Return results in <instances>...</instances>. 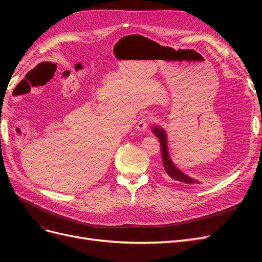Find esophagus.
Listing matches in <instances>:
<instances>
[{
    "label": "esophagus",
    "mask_w": 262,
    "mask_h": 262,
    "mask_svg": "<svg viewBox=\"0 0 262 262\" xmlns=\"http://www.w3.org/2000/svg\"><path fill=\"white\" fill-rule=\"evenodd\" d=\"M149 119H150L149 117H143L142 119H140V121L138 122V125H137V129L139 131H145L148 126Z\"/></svg>",
    "instance_id": "34e87169"
}]
</instances>
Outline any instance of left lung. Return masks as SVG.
I'll return each instance as SVG.
<instances>
[{
    "instance_id": "obj_1",
    "label": "left lung",
    "mask_w": 262,
    "mask_h": 262,
    "mask_svg": "<svg viewBox=\"0 0 262 262\" xmlns=\"http://www.w3.org/2000/svg\"><path fill=\"white\" fill-rule=\"evenodd\" d=\"M153 133L155 137L158 139L161 143V150H162V161H163V170L164 173L167 177H170L171 179H175L176 181L181 182L184 185H196L200 184L199 181L195 179L185 175L180 169L176 167V165L173 164L170 160L169 152H168V146H167V136H166L165 130H163L160 126H152Z\"/></svg>"
}]
</instances>
